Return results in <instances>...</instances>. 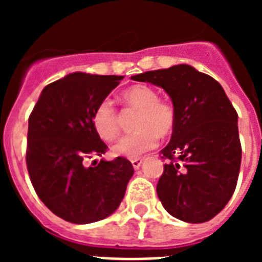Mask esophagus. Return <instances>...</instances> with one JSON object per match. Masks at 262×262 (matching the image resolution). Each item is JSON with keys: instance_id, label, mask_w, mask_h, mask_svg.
<instances>
[{"instance_id": "obj_1", "label": "esophagus", "mask_w": 262, "mask_h": 262, "mask_svg": "<svg viewBox=\"0 0 262 262\" xmlns=\"http://www.w3.org/2000/svg\"><path fill=\"white\" fill-rule=\"evenodd\" d=\"M142 163H143L142 159H134V160H131V164H133L134 169H139V168H140Z\"/></svg>"}]
</instances>
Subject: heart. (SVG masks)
Returning <instances> with one entry per match:
<instances>
[{
	"label": "heart",
	"instance_id": "b5f03b06",
	"mask_svg": "<svg viewBox=\"0 0 262 262\" xmlns=\"http://www.w3.org/2000/svg\"><path fill=\"white\" fill-rule=\"evenodd\" d=\"M126 105L139 108L135 120L136 131L120 138L113 147L118 156L136 159L159 144L160 136H169L176 127V110L168 101L159 98L152 86L136 84L122 93ZM96 133L99 138L111 142L119 134V115L108 98L102 99L92 114Z\"/></svg>",
	"mask_w": 262,
	"mask_h": 262
}]
</instances>
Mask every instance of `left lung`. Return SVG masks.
Listing matches in <instances>:
<instances>
[{"label": "left lung", "instance_id": "1", "mask_svg": "<svg viewBox=\"0 0 262 262\" xmlns=\"http://www.w3.org/2000/svg\"><path fill=\"white\" fill-rule=\"evenodd\" d=\"M169 94L176 110L168 160L157 182L164 209L180 221L203 223L224 209L242 163L237 113L221 84L187 64L133 76Z\"/></svg>", "mask_w": 262, "mask_h": 262}]
</instances>
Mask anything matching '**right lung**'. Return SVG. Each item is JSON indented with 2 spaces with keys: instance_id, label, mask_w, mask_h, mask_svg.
Returning a JSON list of instances; mask_svg holds the SVG:
<instances>
[{
  "instance_id": "1",
  "label": "right lung",
  "mask_w": 262,
  "mask_h": 262,
  "mask_svg": "<svg viewBox=\"0 0 262 262\" xmlns=\"http://www.w3.org/2000/svg\"><path fill=\"white\" fill-rule=\"evenodd\" d=\"M122 78L71 73L47 85L30 114L26 164L31 184L41 202L71 223H93L113 214L134 174L124 157L85 165L107 149L92 114Z\"/></svg>"
}]
</instances>
